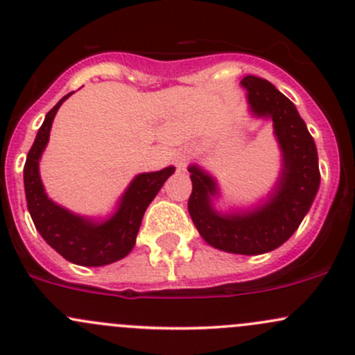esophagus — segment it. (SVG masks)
Wrapping results in <instances>:
<instances>
[{
  "label": "esophagus",
  "instance_id": "34e87169",
  "mask_svg": "<svg viewBox=\"0 0 355 355\" xmlns=\"http://www.w3.org/2000/svg\"><path fill=\"white\" fill-rule=\"evenodd\" d=\"M189 157H191V152L186 150V148H184V150H179L176 153V157H174V162H176L178 169H184V167L188 166Z\"/></svg>",
  "mask_w": 355,
  "mask_h": 355
}]
</instances>
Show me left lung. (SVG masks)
Returning a JSON list of instances; mask_svg holds the SVG:
<instances>
[{"label":"left lung","instance_id":"left-lung-1","mask_svg":"<svg viewBox=\"0 0 355 355\" xmlns=\"http://www.w3.org/2000/svg\"><path fill=\"white\" fill-rule=\"evenodd\" d=\"M250 112L270 119L282 153V169L272 191L253 208L222 214L214 207L218 184L193 164V191L188 211L200 236L210 246L234 254H263L277 250L301 225L320 189L318 152L297 109L268 80L248 75L241 80Z\"/></svg>","mask_w":355,"mask_h":355}]
</instances>
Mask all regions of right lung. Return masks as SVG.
Segmentation results:
<instances>
[{
    "instance_id": "right-lung-1",
    "label": "right lung",
    "mask_w": 355,
    "mask_h": 355,
    "mask_svg": "<svg viewBox=\"0 0 355 355\" xmlns=\"http://www.w3.org/2000/svg\"><path fill=\"white\" fill-rule=\"evenodd\" d=\"M71 94L47 112L28 150L24 167L25 198L35 229L53 250L75 265L104 266L124 258L133 250L145 210L176 169L169 166L162 171L135 176L119 198L114 214L107 218L97 220L82 217L53 202L44 189L39 162L49 141L54 116Z\"/></svg>"
}]
</instances>
